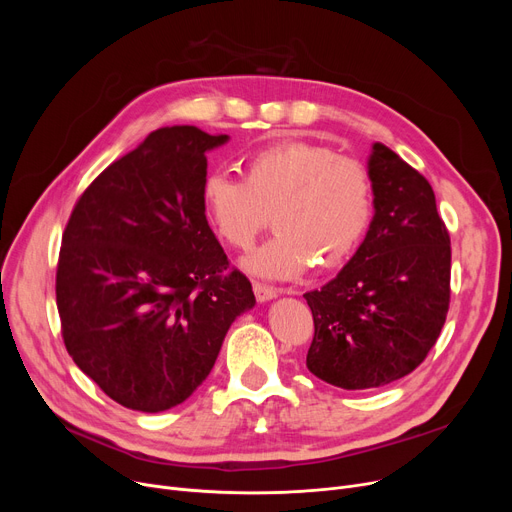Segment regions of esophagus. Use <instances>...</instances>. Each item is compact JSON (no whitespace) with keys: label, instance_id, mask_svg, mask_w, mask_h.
I'll return each instance as SVG.
<instances>
[{"label":"esophagus","instance_id":"obj_1","mask_svg":"<svg viewBox=\"0 0 512 512\" xmlns=\"http://www.w3.org/2000/svg\"><path fill=\"white\" fill-rule=\"evenodd\" d=\"M253 290H255V297L257 301L265 303V301H272L278 297V290L274 286H265V284H259V282H253Z\"/></svg>","mask_w":512,"mask_h":512}]
</instances>
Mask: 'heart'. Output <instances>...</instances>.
Wrapping results in <instances>:
<instances>
[{
  "label": "heart",
  "mask_w": 512,
  "mask_h": 512,
  "mask_svg": "<svg viewBox=\"0 0 512 512\" xmlns=\"http://www.w3.org/2000/svg\"><path fill=\"white\" fill-rule=\"evenodd\" d=\"M201 203L215 234L242 251L276 211L278 234L245 265L261 278L290 280L313 261L330 270L359 249L373 218V184L357 159L317 143L286 141L249 155L245 180L209 172Z\"/></svg>",
  "instance_id": "1"
}]
</instances>
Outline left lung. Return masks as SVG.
I'll use <instances>...</instances> for the list:
<instances>
[{"label":"left lung","mask_w":512,"mask_h":512,"mask_svg":"<svg viewBox=\"0 0 512 512\" xmlns=\"http://www.w3.org/2000/svg\"><path fill=\"white\" fill-rule=\"evenodd\" d=\"M373 220L340 274L305 292L313 313L307 367L344 390L405 378L436 344L450 303V236L429 182L373 143Z\"/></svg>","instance_id":"1"}]
</instances>
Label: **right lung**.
<instances>
[{"label":"right lung","mask_w":512,"mask_h":512,"mask_svg":"<svg viewBox=\"0 0 512 512\" xmlns=\"http://www.w3.org/2000/svg\"><path fill=\"white\" fill-rule=\"evenodd\" d=\"M226 141L197 126L151 132L91 182L66 224L56 274L66 351L126 409L184 402L255 305L201 203L205 153Z\"/></svg>","instance_id":"add662e5"}]
</instances>
